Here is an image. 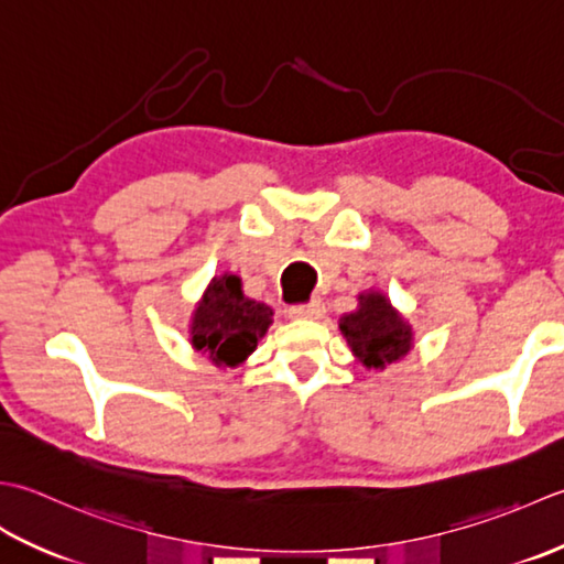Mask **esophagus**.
<instances>
[{
	"label": "esophagus",
	"instance_id": "1",
	"mask_svg": "<svg viewBox=\"0 0 564 564\" xmlns=\"http://www.w3.org/2000/svg\"><path fill=\"white\" fill-rule=\"evenodd\" d=\"M326 312V306L321 299H312L306 304H294L290 306V318H321Z\"/></svg>",
	"mask_w": 564,
	"mask_h": 564
}]
</instances>
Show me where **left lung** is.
Masks as SVG:
<instances>
[{
  "label": "left lung",
  "instance_id": "8db88e82",
  "mask_svg": "<svg viewBox=\"0 0 564 564\" xmlns=\"http://www.w3.org/2000/svg\"><path fill=\"white\" fill-rule=\"evenodd\" d=\"M343 336L367 367H384L411 348V328L382 294H362L360 308L343 316Z\"/></svg>",
  "mask_w": 564,
  "mask_h": 564
}]
</instances>
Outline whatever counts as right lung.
Instances as JSON below:
<instances>
[{
    "instance_id": "obj_1",
    "label": "right lung",
    "mask_w": 564,
    "mask_h": 564,
    "mask_svg": "<svg viewBox=\"0 0 564 564\" xmlns=\"http://www.w3.org/2000/svg\"><path fill=\"white\" fill-rule=\"evenodd\" d=\"M272 324V308L240 292L236 274L214 278L192 321V346L216 365L234 367L258 348Z\"/></svg>"
}]
</instances>
